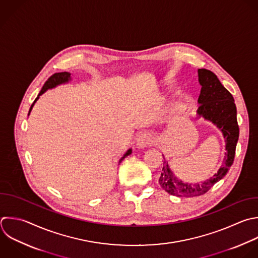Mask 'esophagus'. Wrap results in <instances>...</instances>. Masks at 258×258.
I'll use <instances>...</instances> for the list:
<instances>
[{
    "instance_id": "esophagus-1",
    "label": "esophagus",
    "mask_w": 258,
    "mask_h": 258,
    "mask_svg": "<svg viewBox=\"0 0 258 258\" xmlns=\"http://www.w3.org/2000/svg\"><path fill=\"white\" fill-rule=\"evenodd\" d=\"M154 142V137L150 133H142L138 136L136 140V146L137 148H144L148 145L153 144Z\"/></svg>"
}]
</instances>
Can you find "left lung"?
Segmentation results:
<instances>
[{
  "mask_svg": "<svg viewBox=\"0 0 258 258\" xmlns=\"http://www.w3.org/2000/svg\"><path fill=\"white\" fill-rule=\"evenodd\" d=\"M198 76L202 88L198 99L200 106L197 110L196 119L203 118L212 122L222 132L226 143V152L224 163L217 173L205 181L196 183L178 179L163 157L164 161L158 180L159 184L169 195L181 198L202 196L225 176L234 161L235 149L239 138L237 110L233 96L224 88L217 76L211 71L200 69L198 70Z\"/></svg>",
  "mask_w": 258,
  "mask_h": 258,
  "instance_id": "obj_1",
  "label": "left lung"
}]
</instances>
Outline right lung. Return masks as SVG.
<instances>
[{"label":"right lung","mask_w":258,"mask_h":258,"mask_svg":"<svg viewBox=\"0 0 258 258\" xmlns=\"http://www.w3.org/2000/svg\"><path fill=\"white\" fill-rule=\"evenodd\" d=\"M70 81H72V77H71V74H70V73H67V72H64V73H57V74H54L53 76H51V77L46 81V83L44 84L43 88L41 89L39 95L37 96V98L35 99V101L33 102V104L31 105L30 110H29V113H28V116L30 115V112H31V110H32V108H33V106H34V104L37 102V100L39 99V97H40L41 95H43L47 90L54 89L55 87H57V86H59V85L68 84ZM131 153H132V149L129 148V149L126 151V153L120 158L119 163H120L125 157H127L128 155H130Z\"/></svg>","instance_id":"right-lung-1"}]
</instances>
